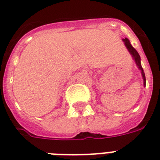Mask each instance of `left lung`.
<instances>
[{
	"label": "left lung",
	"mask_w": 160,
	"mask_h": 160,
	"mask_svg": "<svg viewBox=\"0 0 160 160\" xmlns=\"http://www.w3.org/2000/svg\"><path fill=\"white\" fill-rule=\"evenodd\" d=\"M123 41H124V44H125V46H126L127 49L129 50V53L131 54L132 56H133V58H134V60H135V63H136L137 66L139 67V70H141L142 76H143V79H144V85L145 86L146 79H145V75H144V70H143V68H142V66H141V63H140V56H139V53L137 52L136 50H135V49H134V47L131 46V44L129 43V41L128 40V39L125 38V39H124Z\"/></svg>",
	"instance_id": "obj_1"
}]
</instances>
